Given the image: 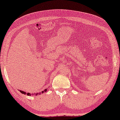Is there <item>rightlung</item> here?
<instances>
[{
  "label": "right lung",
  "instance_id": "right-lung-1",
  "mask_svg": "<svg viewBox=\"0 0 120 120\" xmlns=\"http://www.w3.org/2000/svg\"><path fill=\"white\" fill-rule=\"evenodd\" d=\"M46 91H47V89H45V90H44L43 91H42V92H39V93H33V94H30L29 93H26V92L20 90V93H22V94H24V95L26 94V95H36V96L38 95V94H41L45 93V92H46Z\"/></svg>",
  "mask_w": 120,
  "mask_h": 120
}]
</instances>
